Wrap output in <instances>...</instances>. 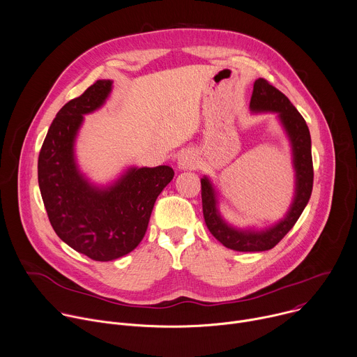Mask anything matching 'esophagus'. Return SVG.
I'll return each mask as SVG.
<instances>
[{
  "label": "esophagus",
  "instance_id": "1",
  "mask_svg": "<svg viewBox=\"0 0 357 357\" xmlns=\"http://www.w3.org/2000/svg\"><path fill=\"white\" fill-rule=\"evenodd\" d=\"M199 167V160L192 149H185L178 155V168L181 171H192Z\"/></svg>",
  "mask_w": 357,
  "mask_h": 357
}]
</instances>
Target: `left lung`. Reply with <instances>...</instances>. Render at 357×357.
I'll return each mask as SVG.
<instances>
[{"label": "left lung", "mask_w": 357, "mask_h": 357, "mask_svg": "<svg viewBox=\"0 0 357 357\" xmlns=\"http://www.w3.org/2000/svg\"><path fill=\"white\" fill-rule=\"evenodd\" d=\"M251 113L277 114L288 139L292 152V168L295 172V190L291 206L285 216L275 225L264 229L234 227L223 219L219 212L218 192L208 176L200 179L203 218L211 233L227 248L236 251H266L273 248L294 227L305 206L308 205L312 183L314 167L311 152V134L303 117L292 106L285 94L271 86L266 79L254 82L250 100Z\"/></svg>", "instance_id": "obj_1"}]
</instances>
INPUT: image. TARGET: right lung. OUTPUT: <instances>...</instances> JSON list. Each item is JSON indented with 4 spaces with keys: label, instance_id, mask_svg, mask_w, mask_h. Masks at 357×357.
Here are the masks:
<instances>
[{
    "label": "right lung",
    "instance_id": "add662e5",
    "mask_svg": "<svg viewBox=\"0 0 357 357\" xmlns=\"http://www.w3.org/2000/svg\"><path fill=\"white\" fill-rule=\"evenodd\" d=\"M112 80H97L66 103L50 124L38 158V182L55 233L77 252L112 261L131 252L145 236L154 203L172 181L168 165L130 167L114 182H90L79 169L75 144L84 116L106 103Z\"/></svg>",
    "mask_w": 357,
    "mask_h": 357
}]
</instances>
